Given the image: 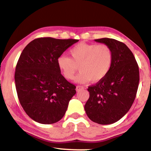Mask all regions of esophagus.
Returning a JSON list of instances; mask_svg holds the SVG:
<instances>
[{
	"mask_svg": "<svg viewBox=\"0 0 151 151\" xmlns=\"http://www.w3.org/2000/svg\"><path fill=\"white\" fill-rule=\"evenodd\" d=\"M83 88H84V86H76V91H80L81 89H83Z\"/></svg>",
	"mask_w": 151,
	"mask_h": 151,
	"instance_id": "34e87169",
	"label": "esophagus"
}]
</instances>
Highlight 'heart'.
Returning <instances> with one entry per match:
<instances>
[{
	"mask_svg": "<svg viewBox=\"0 0 151 151\" xmlns=\"http://www.w3.org/2000/svg\"><path fill=\"white\" fill-rule=\"evenodd\" d=\"M69 53L71 58L62 55L57 59L58 67L67 80L73 79L79 67L80 73L76 81L98 82L106 77L112 67L113 51L106 45L81 42L71 48Z\"/></svg>",
	"mask_w": 151,
	"mask_h": 151,
	"instance_id": "b5f03b06",
	"label": "heart"
}]
</instances>
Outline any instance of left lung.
I'll list each match as a JSON object with an SVG mask.
<instances>
[{
	"mask_svg": "<svg viewBox=\"0 0 151 151\" xmlns=\"http://www.w3.org/2000/svg\"><path fill=\"white\" fill-rule=\"evenodd\" d=\"M95 41L111 47L113 61L106 77L88 86L89 98L84 110L94 122L111 124L124 116L135 100L139 81V67L124 43L108 38Z\"/></svg>",
	"mask_w": 151,
	"mask_h": 151,
	"instance_id": "8db88e82",
	"label": "left lung"
}]
</instances>
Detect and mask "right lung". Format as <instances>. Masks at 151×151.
Segmentation results:
<instances>
[{
	"label": "right lung",
	"mask_w": 151,
	"mask_h": 151,
	"mask_svg": "<svg viewBox=\"0 0 151 151\" xmlns=\"http://www.w3.org/2000/svg\"><path fill=\"white\" fill-rule=\"evenodd\" d=\"M78 41L39 38L22 51L16 67V88L20 104L33 120L51 124L65 115L76 87L62 75L57 59Z\"/></svg>",
	"instance_id": "1"
}]
</instances>
